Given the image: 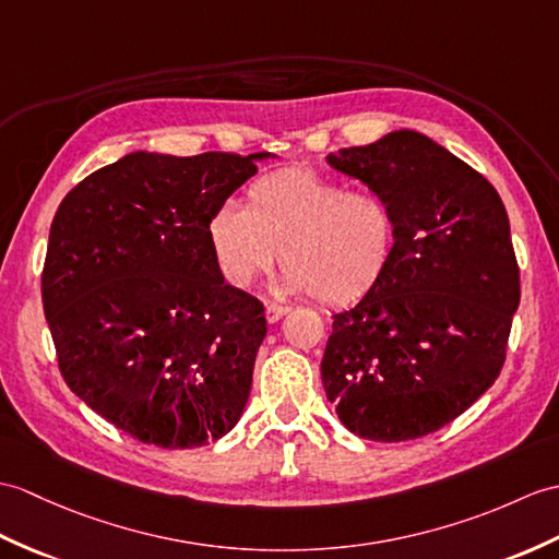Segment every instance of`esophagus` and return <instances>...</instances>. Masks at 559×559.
<instances>
[{
	"mask_svg": "<svg viewBox=\"0 0 559 559\" xmlns=\"http://www.w3.org/2000/svg\"><path fill=\"white\" fill-rule=\"evenodd\" d=\"M266 321L269 323H276V321H281L285 314H288V307H281V305H266Z\"/></svg>",
	"mask_w": 559,
	"mask_h": 559,
	"instance_id": "esophagus-1",
	"label": "esophagus"
}]
</instances>
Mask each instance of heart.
Returning a JSON list of instances; mask_svg holds the SVG:
<instances>
[{
  "label": "heart",
  "mask_w": 559,
  "mask_h": 559,
  "mask_svg": "<svg viewBox=\"0 0 559 559\" xmlns=\"http://www.w3.org/2000/svg\"><path fill=\"white\" fill-rule=\"evenodd\" d=\"M206 238L230 285L248 288L283 252L278 293L345 305L391 266L397 218L379 192L347 190L311 168H281L254 180L245 206L221 204Z\"/></svg>",
  "instance_id": "b5f03b06"
}]
</instances>
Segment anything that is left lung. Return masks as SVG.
<instances>
[{"mask_svg": "<svg viewBox=\"0 0 559 559\" xmlns=\"http://www.w3.org/2000/svg\"><path fill=\"white\" fill-rule=\"evenodd\" d=\"M391 202L393 262L333 317L321 359L347 431L400 443L457 419L496 383L519 307V266L498 190L424 133L393 131L326 157Z\"/></svg>", "mask_w": 559, "mask_h": 559, "instance_id": "left-lung-1", "label": "left lung"}]
</instances>
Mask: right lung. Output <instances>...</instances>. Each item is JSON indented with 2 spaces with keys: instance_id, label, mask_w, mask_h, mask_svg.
Here are the masks:
<instances>
[{
  "instance_id": "1",
  "label": "right lung",
  "mask_w": 559,
  "mask_h": 559,
  "mask_svg": "<svg viewBox=\"0 0 559 559\" xmlns=\"http://www.w3.org/2000/svg\"><path fill=\"white\" fill-rule=\"evenodd\" d=\"M274 157L138 150L51 221L43 305L63 381L142 443L200 448L242 417L264 307L224 281L206 224Z\"/></svg>"
}]
</instances>
